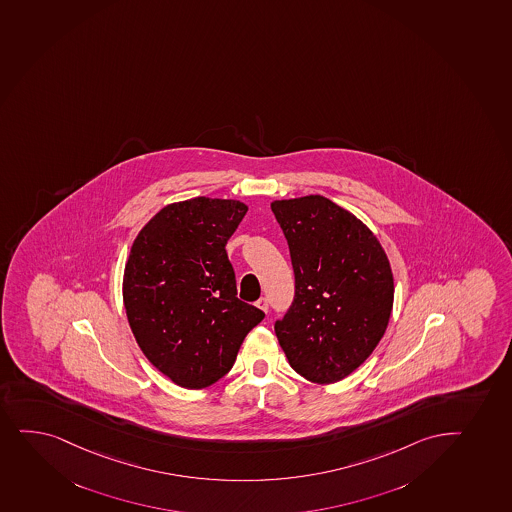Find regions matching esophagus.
<instances>
[{
	"mask_svg": "<svg viewBox=\"0 0 512 512\" xmlns=\"http://www.w3.org/2000/svg\"><path fill=\"white\" fill-rule=\"evenodd\" d=\"M257 306H259L260 310L264 311V313H267V311H269V299L260 298L259 301H257Z\"/></svg>",
	"mask_w": 512,
	"mask_h": 512,
	"instance_id": "esophagus-1",
	"label": "esophagus"
}]
</instances>
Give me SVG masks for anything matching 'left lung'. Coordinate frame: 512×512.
Listing matches in <instances>:
<instances>
[{
	"instance_id": "obj_1",
	"label": "left lung",
	"mask_w": 512,
	"mask_h": 512,
	"mask_svg": "<svg viewBox=\"0 0 512 512\" xmlns=\"http://www.w3.org/2000/svg\"><path fill=\"white\" fill-rule=\"evenodd\" d=\"M293 262L296 293L276 335L291 368L332 385L373 354L393 308V272L361 219L323 196L270 202Z\"/></svg>"
}]
</instances>
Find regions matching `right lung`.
<instances>
[{"instance_id": "right-lung-1", "label": "right lung", "mask_w": 512, "mask_h": 512, "mask_svg": "<svg viewBox=\"0 0 512 512\" xmlns=\"http://www.w3.org/2000/svg\"><path fill=\"white\" fill-rule=\"evenodd\" d=\"M235 199L172 202L144 224L122 279L127 322L173 383L201 390L233 368L264 311L236 298L226 243L247 214Z\"/></svg>"}]
</instances>
